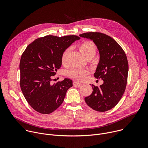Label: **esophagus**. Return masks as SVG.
<instances>
[{
  "label": "esophagus",
  "mask_w": 148,
  "mask_h": 148,
  "mask_svg": "<svg viewBox=\"0 0 148 148\" xmlns=\"http://www.w3.org/2000/svg\"><path fill=\"white\" fill-rule=\"evenodd\" d=\"M81 83L80 82H77V81H74V82H73V86H79L80 85H81Z\"/></svg>",
  "instance_id": "esophagus-1"
}]
</instances>
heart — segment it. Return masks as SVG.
<instances>
[{
	"instance_id": "1",
	"label": "heart",
	"mask_w": 148,
	"mask_h": 148,
	"mask_svg": "<svg viewBox=\"0 0 148 148\" xmlns=\"http://www.w3.org/2000/svg\"><path fill=\"white\" fill-rule=\"evenodd\" d=\"M78 49L84 58L88 60L92 59L95 55L97 51L96 45L91 40H84L82 41L78 46ZM69 53V51L67 49L63 52L61 56V62L62 66H66L67 64ZM88 74V71L86 70L75 68L71 69L68 72V76L78 81H82L85 79Z\"/></svg>"
}]
</instances>
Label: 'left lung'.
I'll list each match as a JSON object with an SVG mask.
<instances>
[{
    "label": "left lung",
    "instance_id": "left-lung-1",
    "mask_svg": "<svg viewBox=\"0 0 148 148\" xmlns=\"http://www.w3.org/2000/svg\"><path fill=\"white\" fill-rule=\"evenodd\" d=\"M79 36L92 40L97 46L100 60L94 75L103 81L99 87L92 84V94L84 99L94 110L107 111L116 106L125 91L128 74L127 57L117 42L105 34L88 32Z\"/></svg>",
    "mask_w": 148,
    "mask_h": 148
}]
</instances>
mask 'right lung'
Wrapping results in <instances>:
<instances>
[{"label":"right lung","mask_w":148,"mask_h":148,"mask_svg":"<svg viewBox=\"0 0 148 148\" xmlns=\"http://www.w3.org/2000/svg\"><path fill=\"white\" fill-rule=\"evenodd\" d=\"M79 38L75 35H48L36 39L23 53L19 66L20 86L25 99L37 112L49 114L54 111L73 86L69 78L54 84L51 81L61 67L63 52Z\"/></svg>","instance_id":"1"}]
</instances>
